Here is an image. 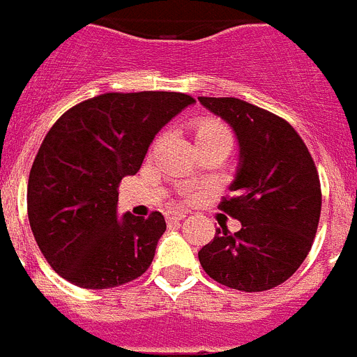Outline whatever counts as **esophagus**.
Returning <instances> with one entry per match:
<instances>
[{"mask_svg": "<svg viewBox=\"0 0 357 357\" xmlns=\"http://www.w3.org/2000/svg\"><path fill=\"white\" fill-rule=\"evenodd\" d=\"M165 218H167V221L169 223H176V221H181L187 218V212L183 211H169L167 214H165Z\"/></svg>", "mask_w": 357, "mask_h": 357, "instance_id": "34e87169", "label": "esophagus"}]
</instances>
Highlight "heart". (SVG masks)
<instances>
[{"label": "heart", "mask_w": 357, "mask_h": 357, "mask_svg": "<svg viewBox=\"0 0 357 357\" xmlns=\"http://www.w3.org/2000/svg\"><path fill=\"white\" fill-rule=\"evenodd\" d=\"M196 139H227L232 143L230 130L218 119H205L197 125Z\"/></svg>", "instance_id": "obj_1"}]
</instances>
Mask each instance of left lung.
Instances as JSON below:
<instances>
[{
    "label": "left lung",
    "instance_id": "1",
    "mask_svg": "<svg viewBox=\"0 0 357 357\" xmlns=\"http://www.w3.org/2000/svg\"><path fill=\"white\" fill-rule=\"evenodd\" d=\"M234 130L239 163L220 208L241 221L215 229L197 252L212 280L243 292L287 281L305 261L321 214V187L307 145L290 123L238 98H197Z\"/></svg>",
    "mask_w": 357,
    "mask_h": 357
}]
</instances>
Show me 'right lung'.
<instances>
[{
	"instance_id": "right-lung-1",
	"label": "right lung",
	"mask_w": 357,
	"mask_h": 357,
	"mask_svg": "<svg viewBox=\"0 0 357 357\" xmlns=\"http://www.w3.org/2000/svg\"><path fill=\"white\" fill-rule=\"evenodd\" d=\"M194 98L109 92L54 123L32 163L26 211L41 254L82 289H112L151 266L167 223L130 212L118 220V187L139 170L152 139Z\"/></svg>"
}]
</instances>
